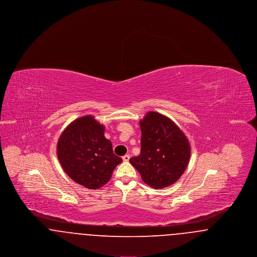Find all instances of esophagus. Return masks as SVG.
<instances>
[{
	"mask_svg": "<svg viewBox=\"0 0 257 257\" xmlns=\"http://www.w3.org/2000/svg\"><path fill=\"white\" fill-rule=\"evenodd\" d=\"M122 160L124 162H128L129 160H130V155H128V154H126V155H124L122 157Z\"/></svg>",
	"mask_w": 257,
	"mask_h": 257,
	"instance_id": "34e87169",
	"label": "esophagus"
}]
</instances>
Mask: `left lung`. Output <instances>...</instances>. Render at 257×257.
Here are the masks:
<instances>
[{
  "instance_id": "obj_1",
  "label": "left lung",
  "mask_w": 257,
  "mask_h": 257,
  "mask_svg": "<svg viewBox=\"0 0 257 257\" xmlns=\"http://www.w3.org/2000/svg\"><path fill=\"white\" fill-rule=\"evenodd\" d=\"M141 154L130 159L145 183L163 189L175 183L186 170L191 147L181 129L156 111H149L140 121Z\"/></svg>"
}]
</instances>
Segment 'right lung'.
<instances>
[{"label":"right lung","instance_id":"1","mask_svg":"<svg viewBox=\"0 0 257 257\" xmlns=\"http://www.w3.org/2000/svg\"><path fill=\"white\" fill-rule=\"evenodd\" d=\"M104 131V125L86 115L70 123L58 142L57 155L63 171L87 189L96 190L109 182L112 171L122 162L113 154Z\"/></svg>","mask_w":257,"mask_h":257}]
</instances>
